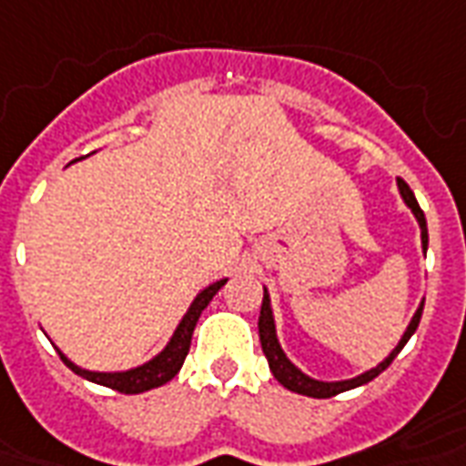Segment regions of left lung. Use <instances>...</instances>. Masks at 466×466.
<instances>
[{
	"label": "left lung",
	"mask_w": 466,
	"mask_h": 466,
	"mask_svg": "<svg viewBox=\"0 0 466 466\" xmlns=\"http://www.w3.org/2000/svg\"><path fill=\"white\" fill-rule=\"evenodd\" d=\"M399 191H401L403 201L411 207L414 211V217L419 219V227H421V244H429V232H426V217L421 207H419V201H416L414 191L409 188V184L399 178ZM421 310H424V302H421V308L416 310V315L411 318V323L406 328V333H403L401 343L393 348L391 356L386 358L383 363H379L376 369L366 370V373H360L356 379L350 380H338V383H323V380H312L308 379L302 370H298L292 363L288 360V356L282 353V348L278 343V335H275V320H272V308H269V298H267V289H265V298H262V310H259V320H257V328H259V343H262V353H265L267 363H269V370H272V376L289 389V391L302 393V396H310V399H330V396H338V393L350 391V389H356V386H363V383H369L379 376L380 370H386L391 366V360L399 356V350L406 346V340L414 335V330L419 328V320H421Z\"/></svg>",
	"instance_id": "1"
}]
</instances>
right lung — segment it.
Returning <instances> with one entry per match:
<instances>
[{"mask_svg":"<svg viewBox=\"0 0 466 466\" xmlns=\"http://www.w3.org/2000/svg\"><path fill=\"white\" fill-rule=\"evenodd\" d=\"M227 279H219V282H214L207 289H201L199 295H197V300L191 302V308L184 315V320L178 323L177 333L171 338V343L154 358V360H148L146 366H138V369L126 370V373H93V370H83L77 369L75 363H70L67 358L60 353V358L65 360V366L67 369H73L77 376H83V379L93 380V383H100V386H108L113 391L118 393H143V391H151V389H158V386H164L168 380L177 376L181 366H184V360H187L188 348H191V335H194V328H197V320H199L201 310L209 305V300L222 289V285Z\"/></svg>","mask_w":466,"mask_h":466,"instance_id":"1","label":"right lung"}]
</instances>
